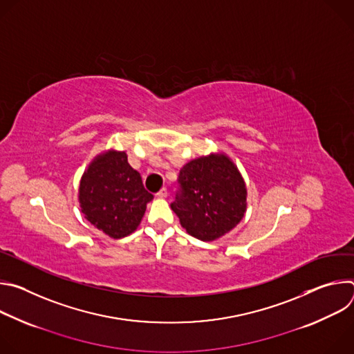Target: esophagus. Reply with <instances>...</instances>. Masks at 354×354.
<instances>
[{"mask_svg": "<svg viewBox=\"0 0 354 354\" xmlns=\"http://www.w3.org/2000/svg\"><path fill=\"white\" fill-rule=\"evenodd\" d=\"M168 196V189L167 187H162L158 193H157V197H161V198H164V197H167Z\"/></svg>", "mask_w": 354, "mask_h": 354, "instance_id": "1", "label": "esophagus"}]
</instances>
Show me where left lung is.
Wrapping results in <instances>:
<instances>
[{
  "mask_svg": "<svg viewBox=\"0 0 354 354\" xmlns=\"http://www.w3.org/2000/svg\"><path fill=\"white\" fill-rule=\"evenodd\" d=\"M180 190L171 209L186 232L210 242L235 228L246 212V185L223 153L189 161L179 172Z\"/></svg>",
  "mask_w": 354,
  "mask_h": 354,
  "instance_id": "left-lung-1",
  "label": "left lung"
}]
</instances>
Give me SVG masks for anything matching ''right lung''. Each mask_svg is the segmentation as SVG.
I'll return each instance as SVG.
<instances>
[{
	"mask_svg": "<svg viewBox=\"0 0 354 354\" xmlns=\"http://www.w3.org/2000/svg\"><path fill=\"white\" fill-rule=\"evenodd\" d=\"M153 198L140 174L130 167L126 151L116 149L104 151L91 161L78 189L84 217L113 239L137 230Z\"/></svg>",
	"mask_w": 354,
	"mask_h": 354,
	"instance_id": "add662e5",
	"label": "right lung"
}]
</instances>
